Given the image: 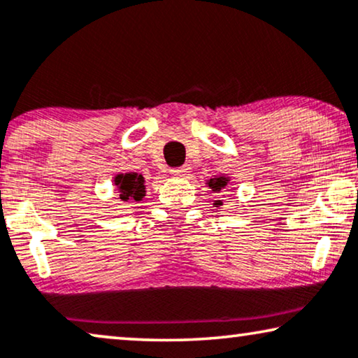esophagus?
<instances>
[{"label":"esophagus","instance_id":"34e87169","mask_svg":"<svg viewBox=\"0 0 358 358\" xmlns=\"http://www.w3.org/2000/svg\"><path fill=\"white\" fill-rule=\"evenodd\" d=\"M169 173L173 176H180V178H184V176H187L190 173V166L189 164H184V166H179V168H171Z\"/></svg>","mask_w":358,"mask_h":358}]
</instances>
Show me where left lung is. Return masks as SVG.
<instances>
[{
  "instance_id": "obj_1",
  "label": "left lung",
  "mask_w": 358,
  "mask_h": 358,
  "mask_svg": "<svg viewBox=\"0 0 358 358\" xmlns=\"http://www.w3.org/2000/svg\"><path fill=\"white\" fill-rule=\"evenodd\" d=\"M227 182H229V179L224 178V176H220V178L210 179L206 184H208V187L211 189V192H213V194H220V192L226 187ZM215 205L216 206H221L222 205V200H215Z\"/></svg>"
}]
</instances>
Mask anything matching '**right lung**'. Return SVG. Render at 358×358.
Masks as SVG:
<instances>
[{
	"instance_id": "add662e5",
	"label": "right lung",
	"mask_w": 358,
	"mask_h": 358,
	"mask_svg": "<svg viewBox=\"0 0 358 358\" xmlns=\"http://www.w3.org/2000/svg\"><path fill=\"white\" fill-rule=\"evenodd\" d=\"M115 185L119 190V199L127 200H142L145 196V180L142 174L126 173L117 174L115 178Z\"/></svg>"
}]
</instances>
